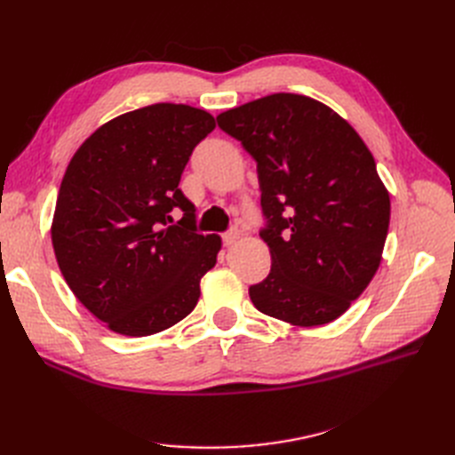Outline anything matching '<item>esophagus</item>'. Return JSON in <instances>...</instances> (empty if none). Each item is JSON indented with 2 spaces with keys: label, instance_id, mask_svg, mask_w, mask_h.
Masks as SVG:
<instances>
[{
  "label": "esophagus",
  "instance_id": "1",
  "mask_svg": "<svg viewBox=\"0 0 455 455\" xmlns=\"http://www.w3.org/2000/svg\"><path fill=\"white\" fill-rule=\"evenodd\" d=\"M224 244L226 246H231V244H235L239 239H241V231L237 229V228H233L231 231H228V233H224Z\"/></svg>",
  "mask_w": 455,
  "mask_h": 455
}]
</instances>
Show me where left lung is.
Masks as SVG:
<instances>
[{
  "mask_svg": "<svg viewBox=\"0 0 455 455\" xmlns=\"http://www.w3.org/2000/svg\"><path fill=\"white\" fill-rule=\"evenodd\" d=\"M218 125L256 161L271 271L252 304L283 323L336 321L370 284L389 229V191L349 123L304 94L228 109Z\"/></svg>",
  "mask_w": 455,
  "mask_h": 455,
  "instance_id": "1",
  "label": "left lung"
}]
</instances>
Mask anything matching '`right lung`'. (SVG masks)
<instances>
[{"mask_svg": "<svg viewBox=\"0 0 455 455\" xmlns=\"http://www.w3.org/2000/svg\"><path fill=\"white\" fill-rule=\"evenodd\" d=\"M214 127L204 109L151 104L104 123L68 164L54 256L74 296L116 334L163 332L197 306L222 239L196 231V206L178 184ZM172 208L185 212L178 227L168 226Z\"/></svg>", "mask_w": 455, "mask_h": 455, "instance_id": "1", "label": "right lung"}]
</instances>
